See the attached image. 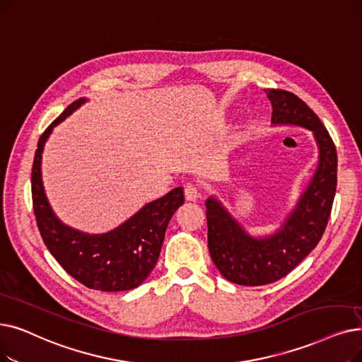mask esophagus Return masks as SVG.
<instances>
[{"instance_id":"1","label":"esophagus","mask_w":362,"mask_h":362,"mask_svg":"<svg viewBox=\"0 0 362 362\" xmlns=\"http://www.w3.org/2000/svg\"><path fill=\"white\" fill-rule=\"evenodd\" d=\"M199 195H201V192H199V187H198L197 185L187 183V185L185 186V198H186L187 201H195Z\"/></svg>"}]
</instances>
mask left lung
<instances>
[{
  "mask_svg": "<svg viewBox=\"0 0 362 362\" xmlns=\"http://www.w3.org/2000/svg\"><path fill=\"white\" fill-rule=\"evenodd\" d=\"M274 124L309 129L320 145V165L297 209L274 237L255 240L209 198L207 228L210 256L228 281L240 286H264L288 275L317 247L332 214L337 186V152L332 136L317 114L296 94L266 88Z\"/></svg>",
  "mask_w": 362,
  "mask_h": 362,
  "instance_id": "left-lung-1",
  "label": "left lung"
}]
</instances>
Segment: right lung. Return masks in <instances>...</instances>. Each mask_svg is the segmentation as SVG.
<instances>
[{
    "label": "right lung",
    "instance_id": "1",
    "mask_svg": "<svg viewBox=\"0 0 362 362\" xmlns=\"http://www.w3.org/2000/svg\"><path fill=\"white\" fill-rule=\"evenodd\" d=\"M84 99L72 102L38 140L33 164V207L44 244L72 278L99 291H125L142 284L155 268L171 216L182 206V187L155 199L127 222L103 235H87L59 222L47 202L41 180V152L54 125Z\"/></svg>",
    "mask_w": 362,
    "mask_h": 362
}]
</instances>
